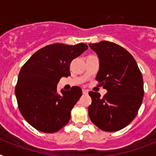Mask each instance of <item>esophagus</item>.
I'll return each instance as SVG.
<instances>
[{
    "label": "esophagus",
    "mask_w": 156,
    "mask_h": 156,
    "mask_svg": "<svg viewBox=\"0 0 156 156\" xmlns=\"http://www.w3.org/2000/svg\"><path fill=\"white\" fill-rule=\"evenodd\" d=\"M82 93L85 95L88 94V90H86V89H83V90H82Z\"/></svg>",
    "instance_id": "34e87169"
}]
</instances>
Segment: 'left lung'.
Instances as JSON below:
<instances>
[{
    "label": "left lung",
    "instance_id": "left-lung-1",
    "mask_svg": "<svg viewBox=\"0 0 156 156\" xmlns=\"http://www.w3.org/2000/svg\"><path fill=\"white\" fill-rule=\"evenodd\" d=\"M89 45L100 59L96 80L108 91L103 97L97 92H89V119L104 131L120 130L134 119L141 105V72L133 55L122 46L107 41Z\"/></svg>",
    "mask_w": 156,
    "mask_h": 156
}]
</instances>
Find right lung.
Segmentation results:
<instances>
[{
    "label": "right lung",
    "mask_w": 156,
    "mask_h": 156,
    "mask_svg": "<svg viewBox=\"0 0 156 156\" xmlns=\"http://www.w3.org/2000/svg\"><path fill=\"white\" fill-rule=\"evenodd\" d=\"M86 49L84 43L49 44L34 53L22 67L15 93L22 115L34 128L52 133L67 125L82 89L73 86L59 93L57 84L62 77L70 76L71 61Z\"/></svg>",
    "instance_id": "right-lung-1"
}]
</instances>
